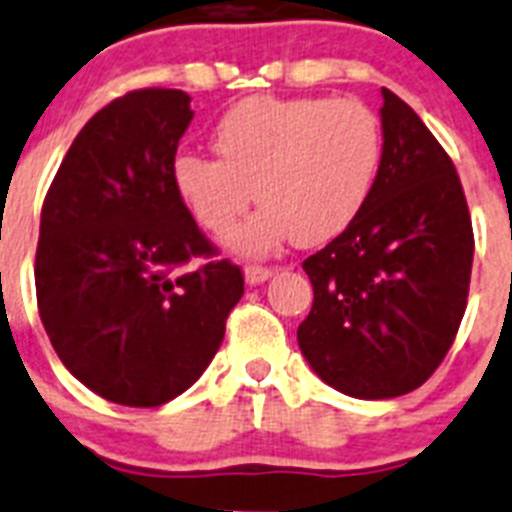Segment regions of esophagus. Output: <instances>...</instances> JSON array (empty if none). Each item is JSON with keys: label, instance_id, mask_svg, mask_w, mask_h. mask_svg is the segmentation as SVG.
Returning <instances> with one entry per match:
<instances>
[{"label": "esophagus", "instance_id": "34e87169", "mask_svg": "<svg viewBox=\"0 0 512 512\" xmlns=\"http://www.w3.org/2000/svg\"><path fill=\"white\" fill-rule=\"evenodd\" d=\"M274 272H277V269H272V266L248 264L246 269H243V277H246L248 285H261V282H266V279H272Z\"/></svg>", "mask_w": 512, "mask_h": 512}]
</instances>
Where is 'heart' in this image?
Segmentation results:
<instances>
[{
  "label": "heart",
  "instance_id": "heart-1",
  "mask_svg": "<svg viewBox=\"0 0 512 512\" xmlns=\"http://www.w3.org/2000/svg\"><path fill=\"white\" fill-rule=\"evenodd\" d=\"M214 157L183 152L173 186L194 220L225 238L253 199L264 207L230 246L269 256L287 240L318 246L368 204L381 168V124L360 100L246 98L217 121Z\"/></svg>",
  "mask_w": 512,
  "mask_h": 512
}]
</instances>
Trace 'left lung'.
Segmentation results:
<instances>
[{"label": "left lung", "mask_w": 512, "mask_h": 512, "mask_svg": "<svg viewBox=\"0 0 512 512\" xmlns=\"http://www.w3.org/2000/svg\"><path fill=\"white\" fill-rule=\"evenodd\" d=\"M383 155L368 204L305 259L313 308L298 344L313 373L355 399H393L435 373L469 295L474 233L451 157L383 87Z\"/></svg>", "instance_id": "obj_1"}]
</instances>
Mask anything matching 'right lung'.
I'll list each match as a JSON object with an SVG mask.
<instances>
[{
    "label": "right lung",
    "mask_w": 512,
    "mask_h": 512,
    "mask_svg": "<svg viewBox=\"0 0 512 512\" xmlns=\"http://www.w3.org/2000/svg\"><path fill=\"white\" fill-rule=\"evenodd\" d=\"M194 111L183 90H134L82 126L41 209L36 295L64 368L113 404L160 406L199 381L243 295L173 186Z\"/></svg>",
    "instance_id": "obj_1"
}]
</instances>
